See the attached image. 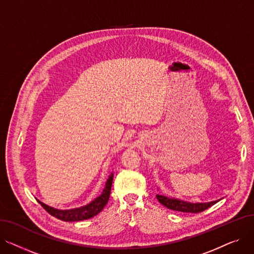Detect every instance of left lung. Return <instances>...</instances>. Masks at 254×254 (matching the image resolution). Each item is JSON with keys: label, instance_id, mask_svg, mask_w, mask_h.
<instances>
[{"label": "left lung", "instance_id": "obj_1", "mask_svg": "<svg viewBox=\"0 0 254 254\" xmlns=\"http://www.w3.org/2000/svg\"><path fill=\"white\" fill-rule=\"evenodd\" d=\"M156 198L158 199L159 203L164 205L165 207H167L168 209L185 212V213H198V212L205 211L211 206L215 205L221 199L220 198V199H217V201H212L208 203H190L188 201H183V199H180V198L170 197L163 194H156Z\"/></svg>", "mask_w": 254, "mask_h": 254}]
</instances>
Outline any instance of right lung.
<instances>
[{"label":"right lung","mask_w":254,"mask_h":254,"mask_svg":"<svg viewBox=\"0 0 254 254\" xmlns=\"http://www.w3.org/2000/svg\"><path fill=\"white\" fill-rule=\"evenodd\" d=\"M112 182H113V173H111L108 179H107L102 193L99 196H97L95 199H92V201L87 205L78 207V208L61 210V209L50 207L40 201L38 202L41 204V206L49 213L50 215L55 216L63 221L72 222V221H80V220L88 219L99 214V213L104 209L106 204L108 203L110 192H111Z\"/></svg>","instance_id":"right-lung-1"}]
</instances>
